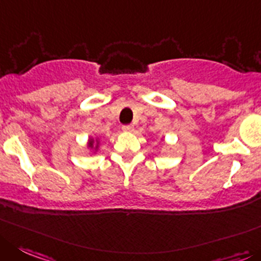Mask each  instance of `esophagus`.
<instances>
[{"label":"esophagus","mask_w":261,"mask_h":261,"mask_svg":"<svg viewBox=\"0 0 261 261\" xmlns=\"http://www.w3.org/2000/svg\"><path fill=\"white\" fill-rule=\"evenodd\" d=\"M122 130L123 131H127V133H130V131L134 130V126L133 125H123L122 126Z\"/></svg>","instance_id":"1"}]
</instances>
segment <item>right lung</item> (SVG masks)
<instances>
[{
	"instance_id": "obj_1",
	"label": "right lung",
	"mask_w": 261,
	"mask_h": 261,
	"mask_svg": "<svg viewBox=\"0 0 261 261\" xmlns=\"http://www.w3.org/2000/svg\"><path fill=\"white\" fill-rule=\"evenodd\" d=\"M90 145H91V147H92V140H91V143H90Z\"/></svg>"
}]
</instances>
